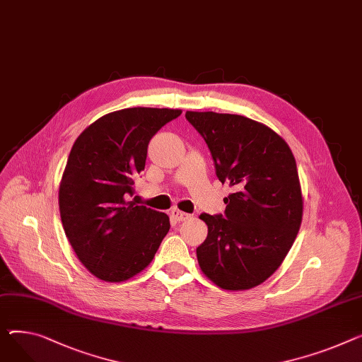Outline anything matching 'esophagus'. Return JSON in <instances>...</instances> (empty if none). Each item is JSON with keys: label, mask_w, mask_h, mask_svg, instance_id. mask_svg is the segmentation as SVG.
<instances>
[{"label": "esophagus", "mask_w": 362, "mask_h": 362, "mask_svg": "<svg viewBox=\"0 0 362 362\" xmlns=\"http://www.w3.org/2000/svg\"><path fill=\"white\" fill-rule=\"evenodd\" d=\"M170 215H172V218L173 220H176V221H186V220H189L190 218V215L189 214H186V212H182L180 209H177V208H173L172 209V212H170Z\"/></svg>", "instance_id": "esophagus-1"}]
</instances>
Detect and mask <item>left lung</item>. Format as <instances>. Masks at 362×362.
Here are the masks:
<instances>
[{
	"instance_id": "1",
	"label": "left lung",
	"mask_w": 362,
	"mask_h": 362,
	"mask_svg": "<svg viewBox=\"0 0 362 362\" xmlns=\"http://www.w3.org/2000/svg\"><path fill=\"white\" fill-rule=\"evenodd\" d=\"M186 119L205 139L216 177L234 187L224 215L199 216L208 226L197 249L201 271L223 290H249L281 267L300 230L296 158L276 132L246 116L186 112Z\"/></svg>"
}]
</instances>
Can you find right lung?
Masks as SVG:
<instances>
[{
    "label": "right lung",
    "mask_w": 362,
    "mask_h": 362,
    "mask_svg": "<svg viewBox=\"0 0 362 362\" xmlns=\"http://www.w3.org/2000/svg\"><path fill=\"white\" fill-rule=\"evenodd\" d=\"M179 109L129 107L99 117L71 148L59 185L61 221L84 267L106 282L146 269L170 230L164 212L128 201L150 139Z\"/></svg>",
    "instance_id": "right-lung-1"
}]
</instances>
